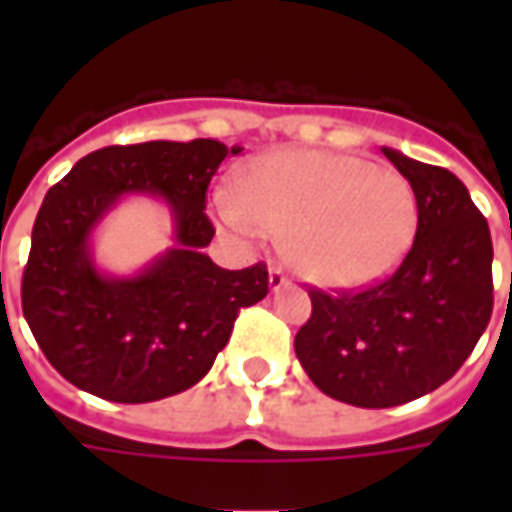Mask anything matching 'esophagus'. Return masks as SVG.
Segmentation results:
<instances>
[{"label":"esophagus","mask_w":512,"mask_h":512,"mask_svg":"<svg viewBox=\"0 0 512 512\" xmlns=\"http://www.w3.org/2000/svg\"><path fill=\"white\" fill-rule=\"evenodd\" d=\"M288 282H290L288 274H285L282 268H279V266H271V271H268V288H271V290H279V288H285Z\"/></svg>","instance_id":"34e87169"}]
</instances>
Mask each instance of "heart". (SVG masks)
Segmentation results:
<instances>
[{
  "mask_svg": "<svg viewBox=\"0 0 512 512\" xmlns=\"http://www.w3.org/2000/svg\"><path fill=\"white\" fill-rule=\"evenodd\" d=\"M417 213V194L400 172L318 150L260 158L235 194L219 197V216L233 233H288L290 263L334 288L389 274L414 241Z\"/></svg>",
  "mask_w": 512,
  "mask_h": 512,
  "instance_id": "obj_1",
  "label": "heart"
}]
</instances>
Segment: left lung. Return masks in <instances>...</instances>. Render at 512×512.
<instances>
[{"label":"left lung","mask_w":512,"mask_h":512,"mask_svg":"<svg viewBox=\"0 0 512 512\" xmlns=\"http://www.w3.org/2000/svg\"><path fill=\"white\" fill-rule=\"evenodd\" d=\"M417 194L403 263L362 290L310 288L296 356L323 395L359 408L403 406L450 381L494 310L491 230L450 169L384 147Z\"/></svg>","instance_id":"1"}]
</instances>
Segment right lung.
Wrapping results in <instances>:
<instances>
[{
  "instance_id": "1",
  "label": "right lung",
  "mask_w": 512,
  "mask_h": 512,
  "mask_svg": "<svg viewBox=\"0 0 512 512\" xmlns=\"http://www.w3.org/2000/svg\"><path fill=\"white\" fill-rule=\"evenodd\" d=\"M241 147L216 139L101 147L51 186L32 227L21 307L51 367L115 403L178 395L211 370L238 312L268 293L263 263L227 271L202 249L205 191ZM128 190L158 193L176 216V249L136 278H106L89 233Z\"/></svg>"
}]
</instances>
